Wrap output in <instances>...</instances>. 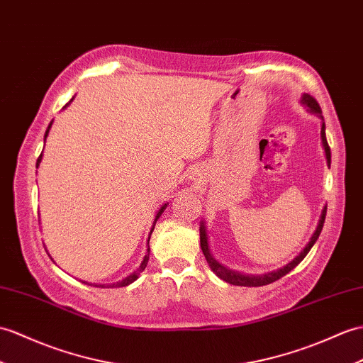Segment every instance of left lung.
I'll use <instances>...</instances> for the list:
<instances>
[{
  "instance_id": "1",
  "label": "left lung",
  "mask_w": 363,
  "mask_h": 363,
  "mask_svg": "<svg viewBox=\"0 0 363 363\" xmlns=\"http://www.w3.org/2000/svg\"><path fill=\"white\" fill-rule=\"evenodd\" d=\"M301 102L305 104V105L311 109V111L322 117V108H320L318 102H317V100H315L313 96L305 94V96H303ZM322 119H323V117H322ZM322 142H323V147H325L326 161H328V164L331 165V148H330V145H328V140H326L325 122L322 123ZM325 216H326V207L323 208L322 216H320V221H318L317 229H315V232H314V235H313V238H311V241L306 244V247L300 252V255H298L297 258H294L289 264H286L284 267L278 269V271L269 272V274H264V275H257V277H255V275H242V274H240V272L230 271V269H227V267H224V266H221L220 263H218V261L212 257V254H210L208 241H207V233H206L204 224H201V227H199L201 249H202V254H204V257H206V259H207V263L210 264V267H212V271H213L218 277L223 278L224 281L230 283V284H235V286H264V284H269V283H274V281H277V280H280L281 277H284L286 274H289L294 267L298 266V264L301 263V259L308 255V252L311 250V247L314 246V242L317 241L320 232H322L323 223H325Z\"/></svg>"
}]
</instances>
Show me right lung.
<instances>
[{
	"mask_svg": "<svg viewBox=\"0 0 363 363\" xmlns=\"http://www.w3.org/2000/svg\"><path fill=\"white\" fill-rule=\"evenodd\" d=\"M49 128H50V123H49V126H48V130H46V134H45V139H46V136H48V133H49ZM41 162V155L38 156V159H37V167H38V164ZM165 207H167V204L165 206H162L161 207V210H159L157 212V215H156V220H155V223H153V227H151V230H150V237H151V233H153V230H155V224H156V221L159 220V216L162 215V212L165 210ZM150 237H148V241H150ZM147 246H148V242H147ZM148 258H150V246H148V249H147V255L143 257V261L140 263V266L136 269V271H134L131 275H128L126 278H123L122 281H119V283H113V284H109V286H116V288H123V286H128V284H131L133 281H136L138 278H139V275H140V272L143 271V269L147 267V263H148ZM97 286V284H96ZM102 288H105V284H102Z\"/></svg>",
	"mask_w": 363,
	"mask_h": 363,
	"instance_id": "add662e5",
	"label": "right lung"
}]
</instances>
